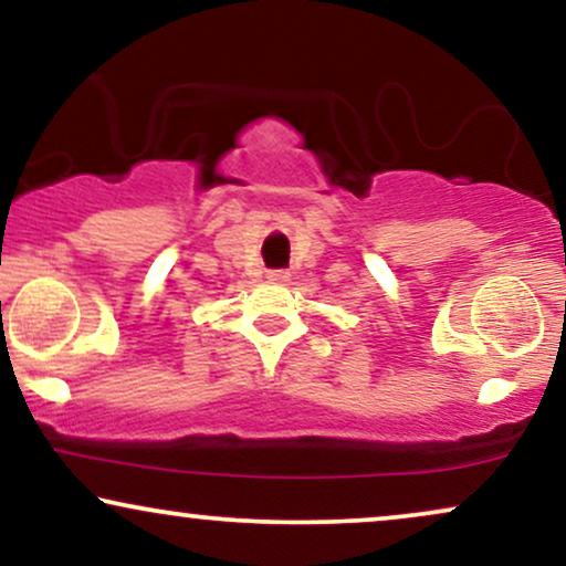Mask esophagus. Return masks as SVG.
I'll list each match as a JSON object with an SVG mask.
<instances>
[{
  "mask_svg": "<svg viewBox=\"0 0 566 566\" xmlns=\"http://www.w3.org/2000/svg\"><path fill=\"white\" fill-rule=\"evenodd\" d=\"M268 277H270L272 283H285L291 275H289V270H270Z\"/></svg>",
  "mask_w": 566,
  "mask_h": 566,
  "instance_id": "34e87169",
  "label": "esophagus"
}]
</instances>
